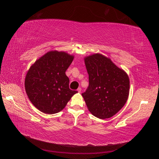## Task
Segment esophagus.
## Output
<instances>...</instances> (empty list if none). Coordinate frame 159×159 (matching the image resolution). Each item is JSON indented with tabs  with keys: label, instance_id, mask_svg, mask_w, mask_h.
I'll use <instances>...</instances> for the list:
<instances>
[{
	"label": "esophagus",
	"instance_id": "1",
	"mask_svg": "<svg viewBox=\"0 0 159 159\" xmlns=\"http://www.w3.org/2000/svg\"><path fill=\"white\" fill-rule=\"evenodd\" d=\"M77 92H79V93H80V92H81V88H80V87H79V88H78V89H77Z\"/></svg>",
	"mask_w": 159,
	"mask_h": 159
}]
</instances>
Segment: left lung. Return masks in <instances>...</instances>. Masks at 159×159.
Instances as JSON below:
<instances>
[{"instance_id": "8db88e82", "label": "left lung", "mask_w": 159, "mask_h": 159, "mask_svg": "<svg viewBox=\"0 0 159 159\" xmlns=\"http://www.w3.org/2000/svg\"><path fill=\"white\" fill-rule=\"evenodd\" d=\"M84 60L89 74V87L82 96L87 109L100 119L111 117L126 102L129 77L110 58L101 54H93Z\"/></svg>"}]
</instances>
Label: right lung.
I'll return each instance as SVG.
<instances>
[{
    "label": "right lung",
    "instance_id": "obj_1",
    "mask_svg": "<svg viewBox=\"0 0 159 159\" xmlns=\"http://www.w3.org/2000/svg\"><path fill=\"white\" fill-rule=\"evenodd\" d=\"M74 56L63 51L51 50L30 67L25 86L30 101L37 109L46 114L62 111L76 91L69 88L66 71Z\"/></svg>",
    "mask_w": 159,
    "mask_h": 159
}]
</instances>
